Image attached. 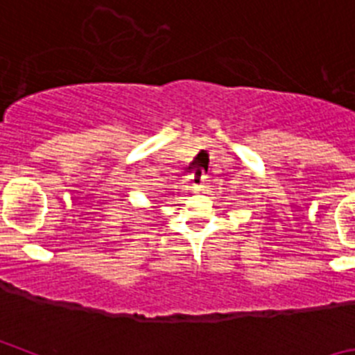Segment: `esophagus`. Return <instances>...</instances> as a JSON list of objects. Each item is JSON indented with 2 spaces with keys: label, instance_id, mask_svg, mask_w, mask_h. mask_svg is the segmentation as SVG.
I'll list each match as a JSON object with an SVG mask.
<instances>
[{
  "label": "esophagus",
  "instance_id": "esophagus-1",
  "mask_svg": "<svg viewBox=\"0 0 355 355\" xmlns=\"http://www.w3.org/2000/svg\"><path fill=\"white\" fill-rule=\"evenodd\" d=\"M205 175H197V174H192L190 175V184H192V188L196 190V192H199V190H202L205 188Z\"/></svg>",
  "mask_w": 355,
  "mask_h": 355
}]
</instances>
